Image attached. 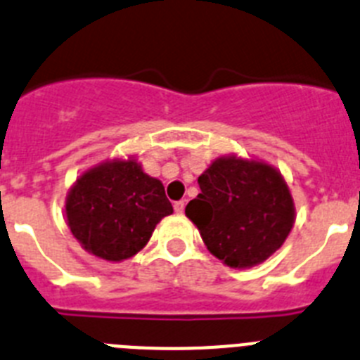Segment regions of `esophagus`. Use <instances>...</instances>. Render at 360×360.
Listing matches in <instances>:
<instances>
[{"instance_id": "obj_1", "label": "esophagus", "mask_w": 360, "mask_h": 360, "mask_svg": "<svg viewBox=\"0 0 360 360\" xmlns=\"http://www.w3.org/2000/svg\"><path fill=\"white\" fill-rule=\"evenodd\" d=\"M184 209H186V200H180V202H174V212L182 214Z\"/></svg>"}]
</instances>
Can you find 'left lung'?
Listing matches in <instances>:
<instances>
[{"mask_svg": "<svg viewBox=\"0 0 360 360\" xmlns=\"http://www.w3.org/2000/svg\"><path fill=\"white\" fill-rule=\"evenodd\" d=\"M200 193L186 207L212 256L231 269H250L285 243L295 221L287 182L274 165L225 155L198 176Z\"/></svg>", "mask_w": 360, "mask_h": 360, "instance_id": "8db88e82", "label": "left lung"}]
</instances>
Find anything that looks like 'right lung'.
<instances>
[{
  "instance_id": "add662e5",
  "label": "right lung",
  "mask_w": 360,
  "mask_h": 360,
  "mask_svg": "<svg viewBox=\"0 0 360 360\" xmlns=\"http://www.w3.org/2000/svg\"><path fill=\"white\" fill-rule=\"evenodd\" d=\"M66 224L86 252L110 263L135 256L157 224L173 214L158 178L136 157L113 158L81 173L66 195Z\"/></svg>"
}]
</instances>
